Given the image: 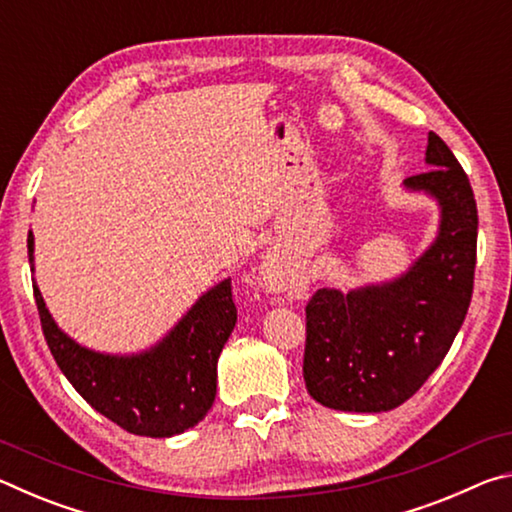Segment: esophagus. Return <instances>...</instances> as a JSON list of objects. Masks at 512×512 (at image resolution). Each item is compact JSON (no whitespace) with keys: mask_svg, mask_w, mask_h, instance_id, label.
Returning a JSON list of instances; mask_svg holds the SVG:
<instances>
[{"mask_svg":"<svg viewBox=\"0 0 512 512\" xmlns=\"http://www.w3.org/2000/svg\"><path fill=\"white\" fill-rule=\"evenodd\" d=\"M266 268H264V282L268 284V287L271 289H280V284H282V264L277 262V259H271V262L268 264H264Z\"/></svg>","mask_w":512,"mask_h":512,"instance_id":"obj_1","label":"esophagus"}]
</instances>
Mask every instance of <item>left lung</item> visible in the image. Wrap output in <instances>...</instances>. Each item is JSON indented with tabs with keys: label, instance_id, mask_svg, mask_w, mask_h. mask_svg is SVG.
<instances>
[{
	"label": "left lung",
	"instance_id": "obj_1",
	"mask_svg": "<svg viewBox=\"0 0 512 512\" xmlns=\"http://www.w3.org/2000/svg\"><path fill=\"white\" fill-rule=\"evenodd\" d=\"M433 169L404 189L440 207L433 244L395 280L350 289H318L307 305L302 375L327 409L381 413L404 404L440 366L461 329L474 289L476 214L467 173L436 133Z\"/></svg>",
	"mask_w": 512,
	"mask_h": 512
}]
</instances>
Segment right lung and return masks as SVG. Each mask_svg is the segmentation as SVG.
Returning a JSON list of instances; mask_svg holds the SVG:
<instances>
[{
	"label": "right lung",
	"mask_w": 512,
	"mask_h": 512,
	"mask_svg": "<svg viewBox=\"0 0 512 512\" xmlns=\"http://www.w3.org/2000/svg\"><path fill=\"white\" fill-rule=\"evenodd\" d=\"M33 271V232L27 239ZM51 354L79 395L135 436L171 438L201 422L216 395V361L237 323L230 277L205 291L176 327L140 354L83 348L56 325L33 284Z\"/></svg>",
	"instance_id": "add662e5"
}]
</instances>
